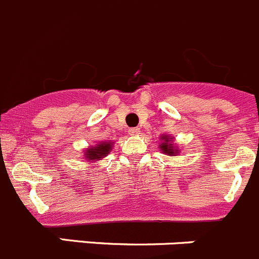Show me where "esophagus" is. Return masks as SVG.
Instances as JSON below:
<instances>
[{
  "mask_svg": "<svg viewBox=\"0 0 259 259\" xmlns=\"http://www.w3.org/2000/svg\"><path fill=\"white\" fill-rule=\"evenodd\" d=\"M128 134L131 135V136H137L140 134V128H130Z\"/></svg>",
  "mask_w": 259,
  "mask_h": 259,
  "instance_id": "1",
  "label": "esophagus"
}]
</instances>
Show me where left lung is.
Here are the masks:
<instances>
[{"instance_id":"obj_1","label":"left lung","mask_w":259,"mask_h":259,"mask_svg":"<svg viewBox=\"0 0 259 259\" xmlns=\"http://www.w3.org/2000/svg\"><path fill=\"white\" fill-rule=\"evenodd\" d=\"M160 140H161V144L159 145V150L162 154L168 155V156H177L181 152L179 147L174 144L173 136L162 135V136H160Z\"/></svg>"}]
</instances>
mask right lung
<instances>
[{
  "instance_id": "obj_1",
  "label": "right lung",
  "mask_w": 259,
  "mask_h": 259,
  "mask_svg": "<svg viewBox=\"0 0 259 259\" xmlns=\"http://www.w3.org/2000/svg\"><path fill=\"white\" fill-rule=\"evenodd\" d=\"M114 142L112 141H100L94 146H89L88 149L83 150V157L88 162H95L102 160L103 157L107 156L110 151Z\"/></svg>"
}]
</instances>
